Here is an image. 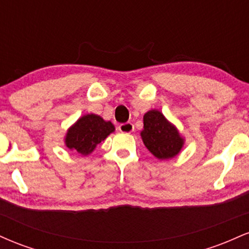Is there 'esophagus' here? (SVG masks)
I'll use <instances>...</instances> for the list:
<instances>
[{
  "instance_id": "esophagus-1",
  "label": "esophagus",
  "mask_w": 249,
  "mask_h": 249,
  "mask_svg": "<svg viewBox=\"0 0 249 249\" xmlns=\"http://www.w3.org/2000/svg\"><path fill=\"white\" fill-rule=\"evenodd\" d=\"M118 130L121 131L122 133H131V132H133L134 126H133L132 123H124V124L119 125Z\"/></svg>"
}]
</instances>
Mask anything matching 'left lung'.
I'll return each instance as SVG.
<instances>
[{
    "mask_svg": "<svg viewBox=\"0 0 249 249\" xmlns=\"http://www.w3.org/2000/svg\"><path fill=\"white\" fill-rule=\"evenodd\" d=\"M142 138L148 151L158 159L173 158L184 144L177 128L157 110L145 113Z\"/></svg>",
    "mask_w": 249,
    "mask_h": 249,
    "instance_id": "8db88e82",
    "label": "left lung"
}]
</instances>
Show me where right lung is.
Segmentation results:
<instances>
[{
	"instance_id": "right-lung-1",
	"label": "right lung",
	"mask_w": 249,
	"mask_h": 249,
	"mask_svg": "<svg viewBox=\"0 0 249 249\" xmlns=\"http://www.w3.org/2000/svg\"><path fill=\"white\" fill-rule=\"evenodd\" d=\"M115 126L111 122H105L97 115H87L68 131L65 144L70 150H75L81 154H89L95 150L99 142L104 141Z\"/></svg>"
}]
</instances>
